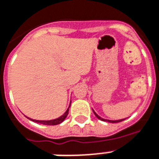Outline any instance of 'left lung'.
Segmentation results:
<instances>
[{"label":"left lung","instance_id":"left-lung-1","mask_svg":"<svg viewBox=\"0 0 159 159\" xmlns=\"http://www.w3.org/2000/svg\"><path fill=\"white\" fill-rule=\"evenodd\" d=\"M93 110V109H92ZM93 112H94V113H95V117H97L98 119H100V120H101V121H104V122H111V123H117V122H122V121H123V120L124 119H120V120H114V121H113V120H109V119H104V118H102L101 117H100V116L98 115L97 113H95V111L93 110Z\"/></svg>","mask_w":159,"mask_h":159}]
</instances>
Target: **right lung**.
I'll list each match as a JSON object with an SVG mask.
<instances>
[{
    "instance_id": "right-lung-1",
    "label": "right lung",
    "mask_w": 159,
    "mask_h": 159,
    "mask_svg": "<svg viewBox=\"0 0 159 159\" xmlns=\"http://www.w3.org/2000/svg\"><path fill=\"white\" fill-rule=\"evenodd\" d=\"M71 103L69 104V107L68 108V109L66 110V112L63 114L62 116L59 117L58 118H55V119L53 120H48V121H42V120H35V119H32V118H29L28 117V119L31 120V121H33V122H37V123H40V124L42 125H49V126H54V125H58L60 124L61 122H63L64 121V119L66 118V117L68 116V110H69V108H70Z\"/></svg>"
}]
</instances>
